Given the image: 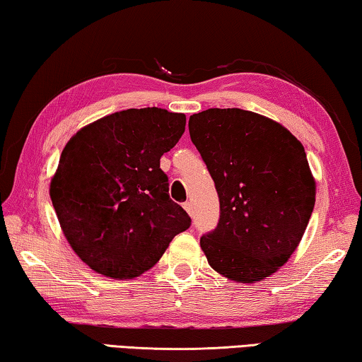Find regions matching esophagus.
Listing matches in <instances>:
<instances>
[{"mask_svg":"<svg viewBox=\"0 0 362 362\" xmlns=\"http://www.w3.org/2000/svg\"><path fill=\"white\" fill-rule=\"evenodd\" d=\"M182 206H183V209L187 211L188 216H193V206H192V203H189V201H187V203H183Z\"/></svg>","mask_w":362,"mask_h":362,"instance_id":"1","label":"esophagus"}]
</instances>
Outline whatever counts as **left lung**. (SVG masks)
Instances as JSON below:
<instances>
[{
	"instance_id": "8db88e82",
	"label": "left lung",
	"mask_w": 362,
	"mask_h": 362,
	"mask_svg": "<svg viewBox=\"0 0 362 362\" xmlns=\"http://www.w3.org/2000/svg\"><path fill=\"white\" fill-rule=\"evenodd\" d=\"M192 142L216 183L217 228L201 249L218 274L259 283L291 259L316 199L303 145L283 124L241 108L189 116Z\"/></svg>"
}]
</instances>
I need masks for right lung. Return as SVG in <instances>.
Instances as JSON below:
<instances>
[{"mask_svg": "<svg viewBox=\"0 0 362 362\" xmlns=\"http://www.w3.org/2000/svg\"><path fill=\"white\" fill-rule=\"evenodd\" d=\"M185 122V115L164 108H129L81 127L66 142L49 194L66 241L95 273L140 276L192 223L169 198L159 168Z\"/></svg>", "mask_w": 362, "mask_h": 362, "instance_id": "add662e5", "label": "right lung"}]
</instances>
